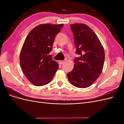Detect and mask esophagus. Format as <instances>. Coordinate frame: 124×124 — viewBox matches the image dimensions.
Segmentation results:
<instances>
[{
	"label": "esophagus",
	"instance_id": "1",
	"mask_svg": "<svg viewBox=\"0 0 124 124\" xmlns=\"http://www.w3.org/2000/svg\"><path fill=\"white\" fill-rule=\"evenodd\" d=\"M65 62V61H59V63L61 65H62V64H63V63H64Z\"/></svg>",
	"mask_w": 124,
	"mask_h": 124
}]
</instances>
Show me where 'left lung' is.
<instances>
[{"instance_id": "8db88e82", "label": "left lung", "mask_w": 124, "mask_h": 124, "mask_svg": "<svg viewBox=\"0 0 124 124\" xmlns=\"http://www.w3.org/2000/svg\"><path fill=\"white\" fill-rule=\"evenodd\" d=\"M74 35L76 53L80 57L74 59L73 70L67 74L70 83L78 88L93 84L103 69L105 59L104 48L98 37L87 25H70Z\"/></svg>"}]
</instances>
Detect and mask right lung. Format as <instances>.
I'll return each mask as SVG.
<instances>
[{
    "label": "right lung",
    "mask_w": 124,
    "mask_h": 124,
    "mask_svg": "<svg viewBox=\"0 0 124 124\" xmlns=\"http://www.w3.org/2000/svg\"><path fill=\"white\" fill-rule=\"evenodd\" d=\"M63 26L41 24L32 29L26 38L20 53V65L33 85L40 86L49 83L58 70V64L49 53Z\"/></svg>",
    "instance_id": "1"
}]
</instances>
